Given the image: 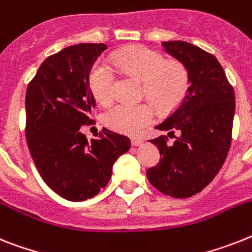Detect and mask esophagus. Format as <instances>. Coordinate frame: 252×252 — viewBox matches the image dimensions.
I'll return each instance as SVG.
<instances>
[{
    "label": "esophagus",
    "instance_id": "34e87169",
    "mask_svg": "<svg viewBox=\"0 0 252 252\" xmlns=\"http://www.w3.org/2000/svg\"><path fill=\"white\" fill-rule=\"evenodd\" d=\"M143 139L141 138H136V136H135V138H131V145H132V147H138V145H140V144H143Z\"/></svg>",
    "mask_w": 252,
    "mask_h": 252
}]
</instances>
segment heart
I'll list each match as a JSON object with an SVG mask.
<instances>
[{
    "label": "heart",
    "instance_id": "obj_1",
    "mask_svg": "<svg viewBox=\"0 0 252 252\" xmlns=\"http://www.w3.org/2000/svg\"><path fill=\"white\" fill-rule=\"evenodd\" d=\"M114 66L124 73L144 80L143 93L162 111H170L186 97L189 89L188 69L179 62H166L158 51L147 46H131L113 56ZM116 72L105 62H96L89 74V87L99 103L113 99ZM156 116L152 103H117L104 112V124L124 134H138Z\"/></svg>",
    "mask_w": 252,
    "mask_h": 252
}]
</instances>
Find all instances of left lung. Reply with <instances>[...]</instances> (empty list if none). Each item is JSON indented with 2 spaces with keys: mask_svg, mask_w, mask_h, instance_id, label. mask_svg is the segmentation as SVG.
I'll return each mask as SVG.
<instances>
[{
  "mask_svg": "<svg viewBox=\"0 0 252 252\" xmlns=\"http://www.w3.org/2000/svg\"><path fill=\"white\" fill-rule=\"evenodd\" d=\"M162 45L188 69L189 89L182 104L157 126L175 140L168 144L166 135L152 139L162 158L148 168L147 178L166 196L188 198L213 182L225 161L232 143L234 90L213 54L184 41Z\"/></svg>",
  "mask_w": 252,
  "mask_h": 252,
  "instance_id": "1",
  "label": "left lung"
}]
</instances>
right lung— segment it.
<instances>
[{
    "label": "right lung",
    "mask_w": 252,
    "mask_h": 252,
    "mask_svg": "<svg viewBox=\"0 0 252 252\" xmlns=\"http://www.w3.org/2000/svg\"><path fill=\"white\" fill-rule=\"evenodd\" d=\"M107 45L78 43L50 55L28 84L26 138L39 175L60 197L80 202L107 186L112 167L130 149V139L103 128L87 140L95 97L89 74Z\"/></svg>",
    "instance_id": "add662e5"
}]
</instances>
